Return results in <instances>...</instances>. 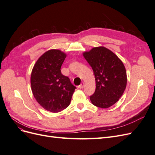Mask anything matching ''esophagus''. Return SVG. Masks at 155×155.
Here are the masks:
<instances>
[{"label":"esophagus","mask_w":155,"mask_h":155,"mask_svg":"<svg viewBox=\"0 0 155 155\" xmlns=\"http://www.w3.org/2000/svg\"><path fill=\"white\" fill-rule=\"evenodd\" d=\"M84 86H85V83L83 82L82 83H81V85H79L78 86V88H83L84 87Z\"/></svg>","instance_id":"1"}]
</instances>
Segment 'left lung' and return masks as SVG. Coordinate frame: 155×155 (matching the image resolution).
Masks as SVG:
<instances>
[{
	"mask_svg": "<svg viewBox=\"0 0 155 155\" xmlns=\"http://www.w3.org/2000/svg\"><path fill=\"white\" fill-rule=\"evenodd\" d=\"M83 57L91 65L96 80V91L90 97L92 104L105 109L115 104L127 85V73L121 60L104 46L84 51Z\"/></svg>",
	"mask_w": 155,
	"mask_h": 155,
	"instance_id": "left-lung-1",
	"label": "left lung"
}]
</instances>
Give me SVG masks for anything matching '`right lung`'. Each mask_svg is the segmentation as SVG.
<instances>
[{
    "mask_svg": "<svg viewBox=\"0 0 155 155\" xmlns=\"http://www.w3.org/2000/svg\"><path fill=\"white\" fill-rule=\"evenodd\" d=\"M67 54L61 50H49L37 59L31 71L33 95L42 107L51 112L67 108L76 88L61 72Z\"/></svg>",
    "mask_w": 155,
    "mask_h": 155,
    "instance_id": "right-lung-1",
    "label": "right lung"
}]
</instances>
